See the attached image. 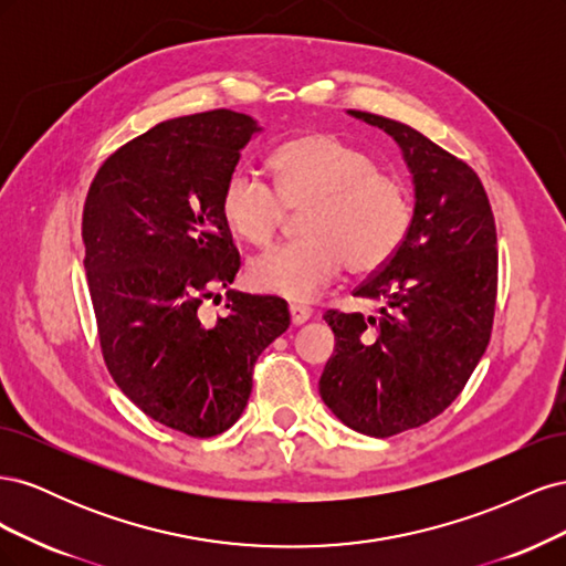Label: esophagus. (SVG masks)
Here are the masks:
<instances>
[{
	"label": "esophagus",
	"instance_id": "obj_1",
	"mask_svg": "<svg viewBox=\"0 0 566 566\" xmlns=\"http://www.w3.org/2000/svg\"><path fill=\"white\" fill-rule=\"evenodd\" d=\"M312 318V310L310 306H302V304H290V321L293 325H302Z\"/></svg>",
	"mask_w": 566,
	"mask_h": 566
}]
</instances>
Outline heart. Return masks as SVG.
Segmentation results:
<instances>
[{"label":"heart","instance_id":"heart-1","mask_svg":"<svg viewBox=\"0 0 566 566\" xmlns=\"http://www.w3.org/2000/svg\"><path fill=\"white\" fill-rule=\"evenodd\" d=\"M273 186L245 169L233 172L219 198L229 231L264 248L285 212L303 210L304 241L271 250L248 266L250 285L290 302L312 300L342 266L354 276L380 271L410 227L406 186L378 169L366 150L333 134L293 136L271 153Z\"/></svg>","mask_w":566,"mask_h":566}]
</instances>
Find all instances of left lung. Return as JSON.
<instances>
[{
    "mask_svg": "<svg viewBox=\"0 0 566 566\" xmlns=\"http://www.w3.org/2000/svg\"><path fill=\"white\" fill-rule=\"evenodd\" d=\"M349 115L399 144L416 208L397 254L354 290L380 302L378 314H323L335 354L318 391L352 430L387 439L443 413L486 352L499 290L495 221L468 163L397 119Z\"/></svg>",
    "mask_w": 566,
    "mask_h": 566,
    "instance_id": "8db88e82",
    "label": "left lung"
}]
</instances>
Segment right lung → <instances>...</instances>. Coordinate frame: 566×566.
<instances>
[{
    "mask_svg": "<svg viewBox=\"0 0 566 566\" xmlns=\"http://www.w3.org/2000/svg\"><path fill=\"white\" fill-rule=\"evenodd\" d=\"M256 132L227 108L165 119L119 146L84 200V269L108 373L148 418L198 439L241 418L256 358L290 325L283 300L235 290L212 325L198 316L241 269L219 198Z\"/></svg>",
    "mask_w": 566,
    "mask_h": 566,
    "instance_id": "add662e5",
    "label": "right lung"
}]
</instances>
